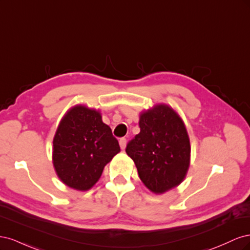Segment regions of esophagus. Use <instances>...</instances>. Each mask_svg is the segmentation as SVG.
Listing matches in <instances>:
<instances>
[{
	"instance_id": "esophagus-1",
	"label": "esophagus",
	"mask_w": 250,
	"mask_h": 250,
	"mask_svg": "<svg viewBox=\"0 0 250 250\" xmlns=\"http://www.w3.org/2000/svg\"><path fill=\"white\" fill-rule=\"evenodd\" d=\"M119 144H120V147H121V149H125V147H126V144H127V141H126V139H125V138H122V139H120Z\"/></svg>"
}]
</instances>
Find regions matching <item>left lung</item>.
<instances>
[{
	"instance_id": "left-lung-1",
	"label": "left lung",
	"mask_w": 250,
	"mask_h": 250,
	"mask_svg": "<svg viewBox=\"0 0 250 250\" xmlns=\"http://www.w3.org/2000/svg\"><path fill=\"white\" fill-rule=\"evenodd\" d=\"M139 134L129 141L126 153L132 158L143 184L163 194L177 187L190 165V140L183 120L166 104L141 113Z\"/></svg>"
}]
</instances>
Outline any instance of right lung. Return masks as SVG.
<instances>
[{
    "label": "right lung",
    "instance_id": "add662e5",
    "mask_svg": "<svg viewBox=\"0 0 250 250\" xmlns=\"http://www.w3.org/2000/svg\"><path fill=\"white\" fill-rule=\"evenodd\" d=\"M120 152L110 127L99 111L76 105L60 121L53 140V165L64 185L87 191L103 169Z\"/></svg>",
    "mask_w": 250,
    "mask_h": 250
}]
</instances>
